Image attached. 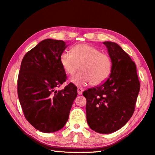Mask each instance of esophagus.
Wrapping results in <instances>:
<instances>
[{
	"label": "esophagus",
	"mask_w": 155,
	"mask_h": 155,
	"mask_svg": "<svg viewBox=\"0 0 155 155\" xmlns=\"http://www.w3.org/2000/svg\"><path fill=\"white\" fill-rule=\"evenodd\" d=\"M82 92H83V90L82 89V88H81V87H78L77 88V92H78V95L82 94Z\"/></svg>",
	"instance_id": "1"
}]
</instances>
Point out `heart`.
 Instances as JSON below:
<instances>
[{
  "label": "heart",
  "instance_id": "b5f03b06",
  "mask_svg": "<svg viewBox=\"0 0 155 155\" xmlns=\"http://www.w3.org/2000/svg\"><path fill=\"white\" fill-rule=\"evenodd\" d=\"M60 62L68 74H73L80 66L81 72L71 78V82L77 86L90 83L98 86L104 83L110 77L112 69L110 57L102 53L96 47L81 44L73 46L71 53L63 52Z\"/></svg>",
  "mask_w": 155,
  "mask_h": 155
}]
</instances>
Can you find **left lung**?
Instances as JSON below:
<instances>
[{
    "mask_svg": "<svg viewBox=\"0 0 155 155\" xmlns=\"http://www.w3.org/2000/svg\"><path fill=\"white\" fill-rule=\"evenodd\" d=\"M112 63L103 84L83 92L87 123L92 130L108 134L127 124L135 111L140 82L135 63L116 43L104 41Z\"/></svg>",
    "mask_w": 155,
    "mask_h": 155,
    "instance_id": "1",
    "label": "left lung"
}]
</instances>
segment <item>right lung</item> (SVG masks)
<instances>
[{"mask_svg": "<svg viewBox=\"0 0 155 155\" xmlns=\"http://www.w3.org/2000/svg\"><path fill=\"white\" fill-rule=\"evenodd\" d=\"M67 46L62 40L46 39L21 61L18 95L25 117L39 131L53 133L62 129L77 96V88L73 83L56 90L67 79L60 62Z\"/></svg>", "mask_w": 155, "mask_h": 155, "instance_id": "add662e5", "label": "right lung"}]
</instances>
